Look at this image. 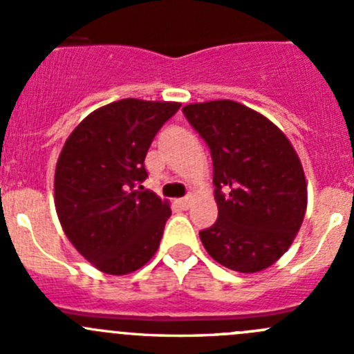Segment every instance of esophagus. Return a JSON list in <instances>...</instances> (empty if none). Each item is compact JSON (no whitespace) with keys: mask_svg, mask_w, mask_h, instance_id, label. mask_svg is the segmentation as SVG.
I'll list each match as a JSON object with an SVG mask.
<instances>
[{"mask_svg":"<svg viewBox=\"0 0 354 354\" xmlns=\"http://www.w3.org/2000/svg\"><path fill=\"white\" fill-rule=\"evenodd\" d=\"M178 203H180L183 209H187V207L192 203V195H187V197H183V198H178Z\"/></svg>","mask_w":354,"mask_h":354,"instance_id":"1","label":"esophagus"}]
</instances>
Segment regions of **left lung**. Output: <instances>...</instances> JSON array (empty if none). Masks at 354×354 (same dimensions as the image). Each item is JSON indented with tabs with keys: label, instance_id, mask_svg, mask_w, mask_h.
Here are the masks:
<instances>
[{
	"label": "left lung",
	"instance_id": "8db88e82",
	"mask_svg": "<svg viewBox=\"0 0 354 354\" xmlns=\"http://www.w3.org/2000/svg\"><path fill=\"white\" fill-rule=\"evenodd\" d=\"M209 145L219 216L200 240L221 266L259 272L284 255L306 210L301 162L286 135L240 102H198L183 108Z\"/></svg>",
	"mask_w": 354,
	"mask_h": 354
}]
</instances>
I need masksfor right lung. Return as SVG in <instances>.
Wrapping results in <instances>:
<instances>
[{
    "instance_id": "1",
    "label": "right lung",
    "mask_w": 354,
    "mask_h": 354,
    "mask_svg": "<svg viewBox=\"0 0 354 354\" xmlns=\"http://www.w3.org/2000/svg\"><path fill=\"white\" fill-rule=\"evenodd\" d=\"M180 102L121 99L88 114L66 138L55 173L63 231L95 269L124 276L154 257L167 200L145 190V156Z\"/></svg>"
}]
</instances>
